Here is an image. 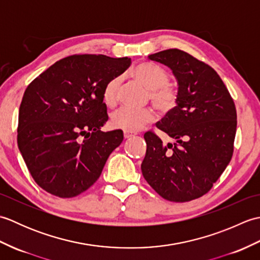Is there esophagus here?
I'll list each match as a JSON object with an SVG mask.
<instances>
[{"mask_svg": "<svg viewBox=\"0 0 260 260\" xmlns=\"http://www.w3.org/2000/svg\"><path fill=\"white\" fill-rule=\"evenodd\" d=\"M134 134L133 133H129V132H124V137L125 139H131V137H133Z\"/></svg>", "mask_w": 260, "mask_h": 260, "instance_id": "1", "label": "esophagus"}]
</instances>
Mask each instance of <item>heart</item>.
I'll use <instances>...</instances> for the list:
<instances>
[{
  "mask_svg": "<svg viewBox=\"0 0 260 260\" xmlns=\"http://www.w3.org/2000/svg\"><path fill=\"white\" fill-rule=\"evenodd\" d=\"M133 76L148 89L152 103L161 112L173 109L178 102V92L168 85L169 75L164 69L154 64H140L133 70ZM119 78L110 79L104 87L103 101L112 107L117 102ZM154 118L151 108L121 107L112 116V125L126 132H137Z\"/></svg>",
  "mask_w": 260,
  "mask_h": 260,
  "instance_id": "1",
  "label": "heart"
}]
</instances>
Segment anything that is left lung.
I'll return each instance as SVG.
<instances>
[{"instance_id": "left-lung-1", "label": "left lung", "mask_w": 260, "mask_h": 260, "mask_svg": "<svg viewBox=\"0 0 260 260\" xmlns=\"http://www.w3.org/2000/svg\"><path fill=\"white\" fill-rule=\"evenodd\" d=\"M167 66L178 81V102L156 124L176 142L167 145L146 132L144 179L165 200L186 202L210 191L234 153L235 103L213 68L179 49L148 56Z\"/></svg>"}]
</instances>
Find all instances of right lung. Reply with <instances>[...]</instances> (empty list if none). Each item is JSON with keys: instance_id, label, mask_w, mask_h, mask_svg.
Masks as SVG:
<instances>
[{"instance_id": "add662e5", "label": "right lung", "mask_w": 260, "mask_h": 260, "mask_svg": "<svg viewBox=\"0 0 260 260\" xmlns=\"http://www.w3.org/2000/svg\"><path fill=\"white\" fill-rule=\"evenodd\" d=\"M129 58L75 54L53 63L26 87L19 109L18 145L33 180L59 198L95 183L123 132L108 120L103 90L129 67Z\"/></svg>"}]
</instances>
